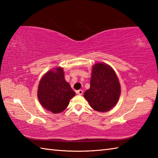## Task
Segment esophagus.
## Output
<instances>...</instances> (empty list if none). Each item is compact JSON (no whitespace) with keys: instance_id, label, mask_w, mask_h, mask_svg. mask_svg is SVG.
<instances>
[{"instance_id":"34e87169","label":"esophagus","mask_w":158,"mask_h":158,"mask_svg":"<svg viewBox=\"0 0 158 158\" xmlns=\"http://www.w3.org/2000/svg\"><path fill=\"white\" fill-rule=\"evenodd\" d=\"M83 90L82 89H79V90H77V91L76 92V93L77 94H79V95H82L83 94Z\"/></svg>"}]
</instances>
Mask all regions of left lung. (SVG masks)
<instances>
[{
    "instance_id": "obj_1",
    "label": "left lung",
    "mask_w": 158,
    "mask_h": 158,
    "mask_svg": "<svg viewBox=\"0 0 158 158\" xmlns=\"http://www.w3.org/2000/svg\"><path fill=\"white\" fill-rule=\"evenodd\" d=\"M120 96V85L115 71L109 66L97 63L93 66L90 88L84 97L93 109L105 112L115 106Z\"/></svg>"
}]
</instances>
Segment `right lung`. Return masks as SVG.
Returning a JSON list of instances; mask_svg holds the SVG:
<instances>
[{"instance_id":"add662e5","label":"right lung","mask_w":158,"mask_h":158,"mask_svg":"<svg viewBox=\"0 0 158 158\" xmlns=\"http://www.w3.org/2000/svg\"><path fill=\"white\" fill-rule=\"evenodd\" d=\"M40 103L53 113L62 112L75 92L65 81L62 68L50 70L42 77L38 88Z\"/></svg>"}]
</instances>
